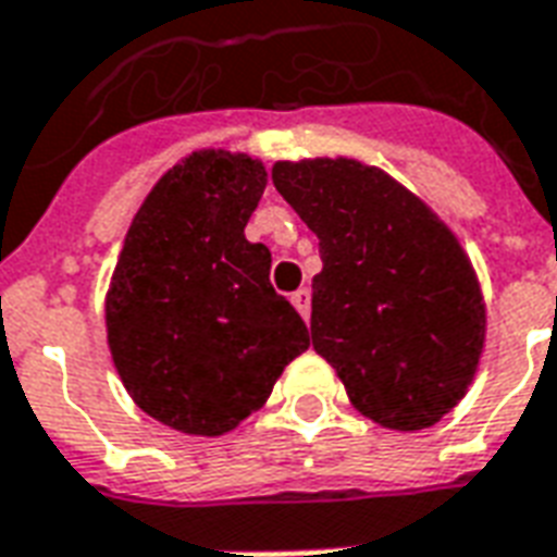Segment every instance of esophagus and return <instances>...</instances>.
<instances>
[{
	"mask_svg": "<svg viewBox=\"0 0 557 557\" xmlns=\"http://www.w3.org/2000/svg\"><path fill=\"white\" fill-rule=\"evenodd\" d=\"M292 304H295V310L304 315V321L310 319V289H307V286L292 295Z\"/></svg>",
	"mask_w": 557,
	"mask_h": 557,
	"instance_id": "esophagus-1",
	"label": "esophagus"
}]
</instances>
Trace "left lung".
<instances>
[{"mask_svg": "<svg viewBox=\"0 0 557 557\" xmlns=\"http://www.w3.org/2000/svg\"><path fill=\"white\" fill-rule=\"evenodd\" d=\"M277 191L319 236L312 348L377 425L422 431L463 398L484 348L475 271L405 185L354 159L277 162Z\"/></svg>", "mask_w": 557, "mask_h": 557, "instance_id": "left-lung-1", "label": "left lung"}]
</instances>
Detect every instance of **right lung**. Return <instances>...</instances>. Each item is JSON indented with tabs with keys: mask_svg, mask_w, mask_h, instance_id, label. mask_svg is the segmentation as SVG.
Instances as JSON below:
<instances>
[{
	"mask_svg": "<svg viewBox=\"0 0 557 557\" xmlns=\"http://www.w3.org/2000/svg\"><path fill=\"white\" fill-rule=\"evenodd\" d=\"M265 183L242 152L188 156L144 200L111 277L106 327L123 386L183 434L233 431L310 348L268 280L271 250L245 238Z\"/></svg>",
	"mask_w": 557,
	"mask_h": 557,
	"instance_id": "right-lung-1",
	"label": "right lung"
}]
</instances>
